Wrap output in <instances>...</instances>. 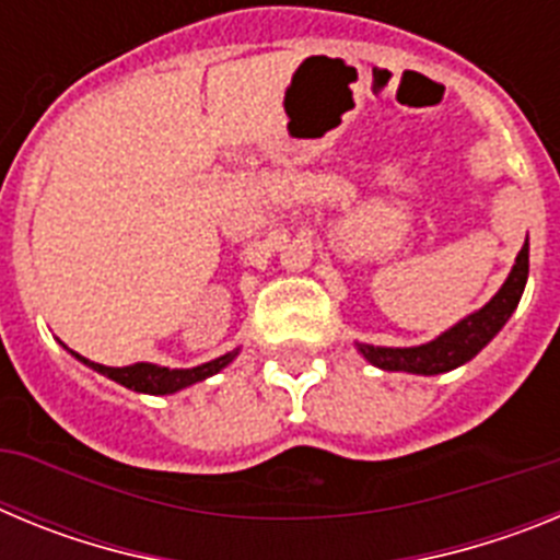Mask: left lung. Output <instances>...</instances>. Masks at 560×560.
<instances>
[{"mask_svg": "<svg viewBox=\"0 0 560 560\" xmlns=\"http://www.w3.org/2000/svg\"><path fill=\"white\" fill-rule=\"evenodd\" d=\"M527 271H530V244L524 241L522 252L516 255V264H513L502 289L482 308L463 316L457 325L443 330L438 339L427 341V345H415V348H381V345L355 341V350L373 368L389 370V373L440 375L463 368L465 361H471L504 328V323L511 319L524 294V285H527Z\"/></svg>", "mask_w": 560, "mask_h": 560, "instance_id": "8db88e82", "label": "left lung"}]
</instances>
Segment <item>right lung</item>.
I'll return each instance as SVG.
<instances>
[{"mask_svg":"<svg viewBox=\"0 0 560 560\" xmlns=\"http://www.w3.org/2000/svg\"><path fill=\"white\" fill-rule=\"evenodd\" d=\"M67 348V345H63ZM69 353L75 355L81 364L92 368L95 373L106 375V378L117 381L122 387L133 389V393H145V395H173L179 393V389L192 387V384H199V381L210 378V375L221 373L226 364L237 359L241 348L230 350V353L219 355V359L207 361V364H199V368H160V364H151V361H137L131 368H106V364H97V361H89L83 355H78L75 350H69Z\"/></svg>","mask_w":560,"mask_h":560,"instance_id":"right-lung-1","label":"right lung"}]
</instances>
